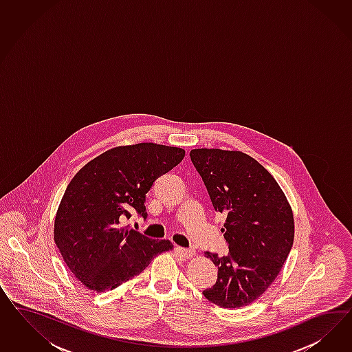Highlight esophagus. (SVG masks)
<instances>
[{"label":"esophagus","instance_id":"obj_1","mask_svg":"<svg viewBox=\"0 0 352 352\" xmlns=\"http://www.w3.org/2000/svg\"><path fill=\"white\" fill-rule=\"evenodd\" d=\"M178 249V252H179V254H181L183 258H186V259H190L192 256H195L196 254V250L195 249H184V248H177Z\"/></svg>","mask_w":352,"mask_h":352}]
</instances>
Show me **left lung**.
Returning <instances> with one entry per match:
<instances>
[{"mask_svg":"<svg viewBox=\"0 0 352 352\" xmlns=\"http://www.w3.org/2000/svg\"><path fill=\"white\" fill-rule=\"evenodd\" d=\"M192 164L203 178L214 209L226 217L228 256L205 252L218 267L204 297L223 309L259 298L280 274L294 240L293 210L268 171L241 151L196 148Z\"/></svg>","mask_w":352,"mask_h":352,"instance_id":"obj_1","label":"left lung"}]
</instances>
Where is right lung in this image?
<instances>
[{
	"mask_svg": "<svg viewBox=\"0 0 352 352\" xmlns=\"http://www.w3.org/2000/svg\"><path fill=\"white\" fill-rule=\"evenodd\" d=\"M183 157L179 147L138 143L108 149L77 171L56 210L54 240L82 285L118 288L173 249L169 240L149 239L122 222L131 210L147 217L146 193Z\"/></svg>",
	"mask_w": 352,
	"mask_h": 352,
	"instance_id": "obj_1",
	"label": "right lung"
}]
</instances>
